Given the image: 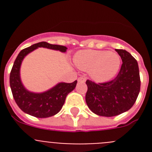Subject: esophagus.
<instances>
[{
    "label": "esophagus",
    "mask_w": 152,
    "mask_h": 152,
    "mask_svg": "<svg viewBox=\"0 0 152 152\" xmlns=\"http://www.w3.org/2000/svg\"><path fill=\"white\" fill-rule=\"evenodd\" d=\"M77 80H78V82L84 83V82H85L86 78H85V77H80L78 79H77Z\"/></svg>",
    "instance_id": "1"
}]
</instances>
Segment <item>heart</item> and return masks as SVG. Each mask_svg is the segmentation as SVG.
I'll use <instances>...</instances> for the list:
<instances>
[{
	"label": "heart",
	"instance_id": "heart-1",
	"mask_svg": "<svg viewBox=\"0 0 152 152\" xmlns=\"http://www.w3.org/2000/svg\"><path fill=\"white\" fill-rule=\"evenodd\" d=\"M74 62L79 69L89 72L97 82H106L113 78L121 66L120 56L114 52L81 50L76 53Z\"/></svg>",
	"mask_w": 152,
	"mask_h": 152
}]
</instances>
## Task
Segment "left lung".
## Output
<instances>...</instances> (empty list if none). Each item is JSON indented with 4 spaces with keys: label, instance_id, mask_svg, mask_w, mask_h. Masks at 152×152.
<instances>
[{
    "label": "left lung",
    "instance_id": "8db88e82",
    "mask_svg": "<svg viewBox=\"0 0 152 152\" xmlns=\"http://www.w3.org/2000/svg\"><path fill=\"white\" fill-rule=\"evenodd\" d=\"M123 61L119 74L113 80L96 84L87 80V105L98 116H115L128 111L139 96L140 76L138 62L129 52L116 49Z\"/></svg>",
    "mask_w": 152,
    "mask_h": 152
}]
</instances>
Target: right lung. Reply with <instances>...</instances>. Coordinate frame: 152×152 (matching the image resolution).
<instances>
[{"mask_svg": "<svg viewBox=\"0 0 152 152\" xmlns=\"http://www.w3.org/2000/svg\"><path fill=\"white\" fill-rule=\"evenodd\" d=\"M39 47L58 50L61 52H65L67 50V47L52 45L46 42H38L23 49L13 63L10 75V85L13 98L21 110L35 117L47 118L54 116L61 110L67 95L75 89L77 81L58 83L49 91L42 93H33L27 91L23 85L20 79V70L21 63L25 56Z\"/></svg>", "mask_w": 152, "mask_h": 152, "instance_id": "obj_1", "label": "right lung"}]
</instances>
